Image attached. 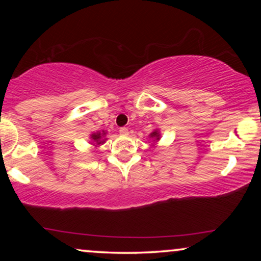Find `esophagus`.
Returning <instances> with one entry per match:
<instances>
[{
  "label": "esophagus",
  "mask_w": 261,
  "mask_h": 261,
  "mask_svg": "<svg viewBox=\"0 0 261 261\" xmlns=\"http://www.w3.org/2000/svg\"><path fill=\"white\" fill-rule=\"evenodd\" d=\"M119 132L121 135H128V133H129V132H128V128H126V127H121Z\"/></svg>",
  "instance_id": "esophagus-1"
}]
</instances>
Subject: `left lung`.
<instances>
[{"label": "left lung", "instance_id": "obj_1", "mask_svg": "<svg viewBox=\"0 0 261 261\" xmlns=\"http://www.w3.org/2000/svg\"><path fill=\"white\" fill-rule=\"evenodd\" d=\"M149 137L154 139V141H158L159 139H160V134H159L158 130H154V132H152L151 134H149Z\"/></svg>", "mask_w": 261, "mask_h": 261}]
</instances>
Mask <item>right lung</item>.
Wrapping results in <instances>:
<instances>
[{
    "label": "right lung",
    "instance_id": "1",
    "mask_svg": "<svg viewBox=\"0 0 261 261\" xmlns=\"http://www.w3.org/2000/svg\"><path fill=\"white\" fill-rule=\"evenodd\" d=\"M107 133L105 130H102V132H97V133H94V134H91V140L94 141V145L95 146H98V145H101V144H103V142H105V135H106Z\"/></svg>",
    "mask_w": 261,
    "mask_h": 261
}]
</instances>
